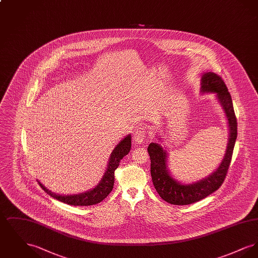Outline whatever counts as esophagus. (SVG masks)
Masks as SVG:
<instances>
[{"label":"esophagus","mask_w":258,"mask_h":258,"mask_svg":"<svg viewBox=\"0 0 258 258\" xmlns=\"http://www.w3.org/2000/svg\"><path fill=\"white\" fill-rule=\"evenodd\" d=\"M145 136H146V134L142 128L137 130L134 135V141H135V144H141L144 141Z\"/></svg>","instance_id":"esophagus-1"}]
</instances>
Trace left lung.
I'll list each match as a JSON object with an SVG mask.
<instances>
[{
  "label": "left lung",
  "mask_w": 258,
  "mask_h": 258,
  "mask_svg": "<svg viewBox=\"0 0 258 258\" xmlns=\"http://www.w3.org/2000/svg\"><path fill=\"white\" fill-rule=\"evenodd\" d=\"M201 92L215 93L226 115L229 126V138L223 160L216 171L208 177L192 184H184L176 181L167 168V151L160 144L151 143L148 153L151 160V176L160 197L173 205H188L208 197L220 188L228 171L235 141L237 138V119L234 112L232 98L223 80L218 74L206 73L201 78Z\"/></svg>",
  "instance_id": "obj_1"
}]
</instances>
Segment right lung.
Instances as JSON below:
<instances>
[{"label": "right lung", "instance_id": "right-lung-1", "mask_svg": "<svg viewBox=\"0 0 258 258\" xmlns=\"http://www.w3.org/2000/svg\"><path fill=\"white\" fill-rule=\"evenodd\" d=\"M131 148H132V136L127 135L123 138V140H121V142H119V144L112 151L106 171L98 185H96V187L84 194H79L74 196H60V195L51 192L49 189H47L39 182L38 184H40L42 189L47 195H49L50 197L66 204L73 205V206H90V205L98 204L112 191L113 185H114V178H115L114 172L119 166L120 160L128 154V152L131 151Z\"/></svg>", "mask_w": 258, "mask_h": 258}]
</instances>
